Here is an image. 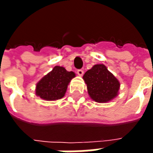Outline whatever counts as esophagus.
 Segmentation results:
<instances>
[{
    "label": "esophagus",
    "instance_id": "obj_1",
    "mask_svg": "<svg viewBox=\"0 0 153 153\" xmlns=\"http://www.w3.org/2000/svg\"><path fill=\"white\" fill-rule=\"evenodd\" d=\"M77 74L79 75V76H83V70H77Z\"/></svg>",
    "mask_w": 153,
    "mask_h": 153
}]
</instances>
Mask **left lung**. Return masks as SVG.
<instances>
[{
    "label": "left lung",
    "instance_id": "8db88e82",
    "mask_svg": "<svg viewBox=\"0 0 153 153\" xmlns=\"http://www.w3.org/2000/svg\"><path fill=\"white\" fill-rule=\"evenodd\" d=\"M83 78L90 97L97 102H107L118 95V79L102 64L93 65Z\"/></svg>",
    "mask_w": 153,
    "mask_h": 153
}]
</instances>
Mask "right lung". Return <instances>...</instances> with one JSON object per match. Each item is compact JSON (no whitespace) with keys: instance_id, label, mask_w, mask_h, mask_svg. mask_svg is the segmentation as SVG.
<instances>
[{"instance_id":"obj_1","label":"right lung","mask_w":153,"mask_h":153,"mask_svg":"<svg viewBox=\"0 0 153 153\" xmlns=\"http://www.w3.org/2000/svg\"><path fill=\"white\" fill-rule=\"evenodd\" d=\"M74 77L75 74L73 71H67L64 67L55 66L37 83L36 95L47 101L60 99L65 96L68 84Z\"/></svg>"}]
</instances>
